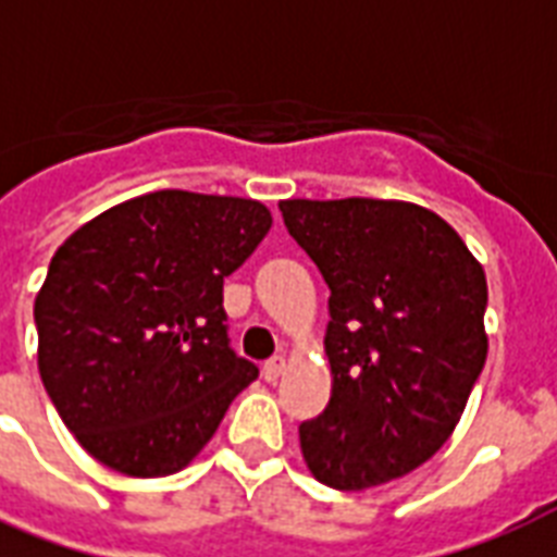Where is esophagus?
I'll return each mask as SVG.
<instances>
[{
	"label": "esophagus",
	"mask_w": 557,
	"mask_h": 557,
	"mask_svg": "<svg viewBox=\"0 0 557 557\" xmlns=\"http://www.w3.org/2000/svg\"><path fill=\"white\" fill-rule=\"evenodd\" d=\"M283 370H286V358L274 356L271 361H265V367H262V379L277 381L280 375H283Z\"/></svg>",
	"instance_id": "obj_1"
}]
</instances>
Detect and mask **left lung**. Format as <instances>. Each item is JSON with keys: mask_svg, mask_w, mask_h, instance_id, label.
Masks as SVG:
<instances>
[{"mask_svg": "<svg viewBox=\"0 0 557 557\" xmlns=\"http://www.w3.org/2000/svg\"><path fill=\"white\" fill-rule=\"evenodd\" d=\"M280 213L330 286L332 396L300 424L306 466L341 492L410 474L448 442L483 372V265L410 201L288 199Z\"/></svg>", "mask_w": 557, "mask_h": 557, "instance_id": "obj_1", "label": "left lung"}]
</instances>
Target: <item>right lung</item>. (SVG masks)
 Listing matches in <instances>:
<instances>
[{
  "label": "right lung",
  "instance_id": "obj_1",
  "mask_svg": "<svg viewBox=\"0 0 557 557\" xmlns=\"http://www.w3.org/2000/svg\"><path fill=\"white\" fill-rule=\"evenodd\" d=\"M269 227L253 199L156 190L57 248L34 300L39 375L98 462L176 474L260 375L231 349L222 283Z\"/></svg>",
  "mask_w": 557,
  "mask_h": 557
}]
</instances>
